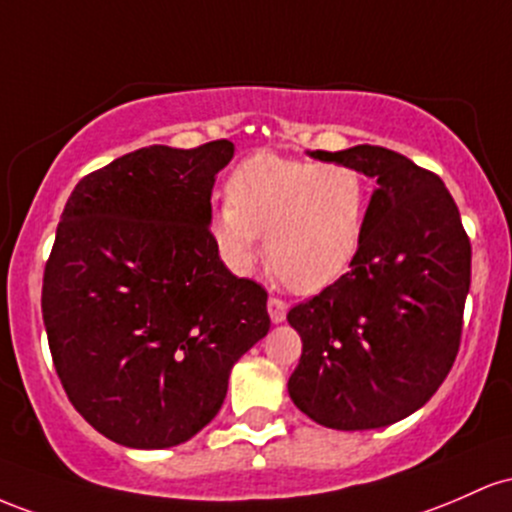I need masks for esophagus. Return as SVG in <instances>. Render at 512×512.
I'll return each instance as SVG.
<instances>
[{"label": "esophagus", "instance_id": "1", "mask_svg": "<svg viewBox=\"0 0 512 512\" xmlns=\"http://www.w3.org/2000/svg\"><path fill=\"white\" fill-rule=\"evenodd\" d=\"M268 314H271L273 324H280L287 314V302L280 300V297H271V300H268Z\"/></svg>", "mask_w": 512, "mask_h": 512}]
</instances>
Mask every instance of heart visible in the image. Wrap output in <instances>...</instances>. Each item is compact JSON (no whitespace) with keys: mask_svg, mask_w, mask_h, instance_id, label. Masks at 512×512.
<instances>
[{"mask_svg":"<svg viewBox=\"0 0 512 512\" xmlns=\"http://www.w3.org/2000/svg\"><path fill=\"white\" fill-rule=\"evenodd\" d=\"M370 188L355 166L258 152L227 179V205L210 217L217 256L232 273L258 261V234L275 275L300 292L341 278L360 251Z\"/></svg>","mask_w":512,"mask_h":512,"instance_id":"b5f03b06","label":"heart"}]
</instances>
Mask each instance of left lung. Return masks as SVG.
Here are the masks:
<instances>
[{"instance_id":"1","label":"left lung","mask_w":512,"mask_h":512,"mask_svg":"<svg viewBox=\"0 0 512 512\" xmlns=\"http://www.w3.org/2000/svg\"><path fill=\"white\" fill-rule=\"evenodd\" d=\"M377 181L350 271L287 312L302 338L287 392L319 426L370 430L438 392L457 358L472 244L440 176L375 145L312 152Z\"/></svg>"}]
</instances>
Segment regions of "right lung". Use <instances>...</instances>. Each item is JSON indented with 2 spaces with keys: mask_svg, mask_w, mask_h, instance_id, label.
Returning <instances> with one entry per match:
<instances>
[{
  "mask_svg": "<svg viewBox=\"0 0 512 512\" xmlns=\"http://www.w3.org/2000/svg\"><path fill=\"white\" fill-rule=\"evenodd\" d=\"M234 145H152L74 186L45 263L50 353L72 406L108 440L162 450L220 411L229 372L271 329L268 292L210 237Z\"/></svg>",
  "mask_w": 512,
  "mask_h": 512,
  "instance_id": "right-lung-1",
  "label": "right lung"
}]
</instances>
